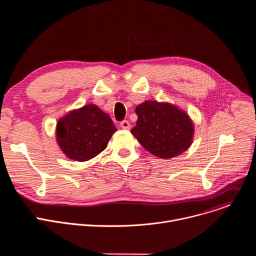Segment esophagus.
<instances>
[{
    "instance_id": "obj_1",
    "label": "esophagus",
    "mask_w": 256,
    "mask_h": 256,
    "mask_svg": "<svg viewBox=\"0 0 256 256\" xmlns=\"http://www.w3.org/2000/svg\"><path fill=\"white\" fill-rule=\"evenodd\" d=\"M120 126L124 128V130H128L130 128V124L128 120H124L120 122Z\"/></svg>"
}]
</instances>
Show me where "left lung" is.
Listing matches in <instances>:
<instances>
[{
    "label": "left lung",
    "mask_w": 256,
    "mask_h": 256,
    "mask_svg": "<svg viewBox=\"0 0 256 256\" xmlns=\"http://www.w3.org/2000/svg\"><path fill=\"white\" fill-rule=\"evenodd\" d=\"M130 132L142 147L161 159L186 152L192 144L194 124L186 112L169 102L146 100L136 107Z\"/></svg>",
    "instance_id": "8db88e82"
}]
</instances>
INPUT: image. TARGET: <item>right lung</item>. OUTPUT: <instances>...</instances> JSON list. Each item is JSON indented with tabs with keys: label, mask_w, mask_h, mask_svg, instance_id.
Segmentation results:
<instances>
[{
	"label": "right lung",
	"mask_w": 256,
	"mask_h": 256,
	"mask_svg": "<svg viewBox=\"0 0 256 256\" xmlns=\"http://www.w3.org/2000/svg\"><path fill=\"white\" fill-rule=\"evenodd\" d=\"M116 132L110 116L95 104L72 109L56 126V140L70 160L85 162L100 154Z\"/></svg>",
	"instance_id": "add662e5"
}]
</instances>
